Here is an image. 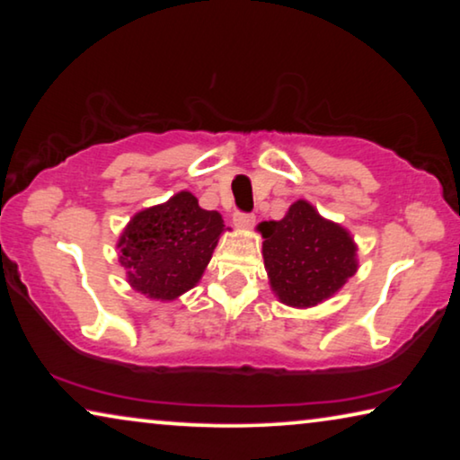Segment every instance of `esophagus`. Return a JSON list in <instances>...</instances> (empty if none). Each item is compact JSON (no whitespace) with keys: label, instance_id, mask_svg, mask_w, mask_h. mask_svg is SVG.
Wrapping results in <instances>:
<instances>
[{"label":"esophagus","instance_id":"34e87169","mask_svg":"<svg viewBox=\"0 0 460 460\" xmlns=\"http://www.w3.org/2000/svg\"><path fill=\"white\" fill-rule=\"evenodd\" d=\"M232 222H234V226H238V228H251V226L255 224V216L253 213L236 211L234 216H232Z\"/></svg>","mask_w":460,"mask_h":460}]
</instances>
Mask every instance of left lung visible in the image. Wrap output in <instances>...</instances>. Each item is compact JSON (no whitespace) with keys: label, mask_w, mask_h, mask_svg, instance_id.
<instances>
[{"label":"left lung","mask_w":460,"mask_h":460,"mask_svg":"<svg viewBox=\"0 0 460 460\" xmlns=\"http://www.w3.org/2000/svg\"><path fill=\"white\" fill-rule=\"evenodd\" d=\"M260 232L270 282L287 305L310 307L329 299L358 268L351 236L305 200L293 203L280 222L260 224Z\"/></svg>","instance_id":"8db88e82"}]
</instances>
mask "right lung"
<instances>
[{
    "instance_id": "add662e5",
    "label": "right lung",
    "mask_w": 460,
    "mask_h": 460,
    "mask_svg": "<svg viewBox=\"0 0 460 460\" xmlns=\"http://www.w3.org/2000/svg\"><path fill=\"white\" fill-rule=\"evenodd\" d=\"M222 230V216L200 209L190 192L140 211L119 241L129 285L153 299H175L203 276Z\"/></svg>"
}]
</instances>
